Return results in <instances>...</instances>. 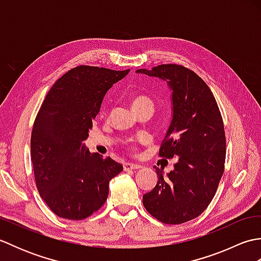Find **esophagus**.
<instances>
[{
	"instance_id": "obj_1",
	"label": "esophagus",
	"mask_w": 261,
	"mask_h": 261,
	"mask_svg": "<svg viewBox=\"0 0 261 261\" xmlns=\"http://www.w3.org/2000/svg\"><path fill=\"white\" fill-rule=\"evenodd\" d=\"M123 168L124 170H132V169H139L141 168V166L137 164H132V163H125L123 165Z\"/></svg>"
}]
</instances>
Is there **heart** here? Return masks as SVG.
<instances>
[{
  "label": "heart",
  "instance_id": "obj_1",
  "mask_svg": "<svg viewBox=\"0 0 261 261\" xmlns=\"http://www.w3.org/2000/svg\"><path fill=\"white\" fill-rule=\"evenodd\" d=\"M131 105H132V109L146 107V105H149V107L153 108V102L150 97H148L146 95H136L131 98Z\"/></svg>",
  "mask_w": 261,
  "mask_h": 261
}]
</instances>
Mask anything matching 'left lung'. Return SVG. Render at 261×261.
I'll return each instance as SVG.
<instances>
[{
    "mask_svg": "<svg viewBox=\"0 0 261 261\" xmlns=\"http://www.w3.org/2000/svg\"><path fill=\"white\" fill-rule=\"evenodd\" d=\"M136 73L166 81L173 118L159 156L177 159L167 175L154 166L158 181L143 195V206L166 224H181L201 215L212 201L224 171L225 134L213 93L184 66L159 65Z\"/></svg>",
    "mask_w": 261,
    "mask_h": 261,
    "instance_id": "1",
    "label": "left lung"
}]
</instances>
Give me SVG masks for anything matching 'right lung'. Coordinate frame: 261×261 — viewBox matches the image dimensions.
I'll return each instance as SVG.
<instances>
[{
    "instance_id": "1",
    "label": "right lung",
    "mask_w": 261,
    "mask_h": 261,
    "mask_svg": "<svg viewBox=\"0 0 261 261\" xmlns=\"http://www.w3.org/2000/svg\"><path fill=\"white\" fill-rule=\"evenodd\" d=\"M77 66L55 83L42 102L31 134L37 188L53 212L84 220L102 207L110 180L123 170L112 158L91 153L87 139L103 97L129 73Z\"/></svg>"
}]
</instances>
